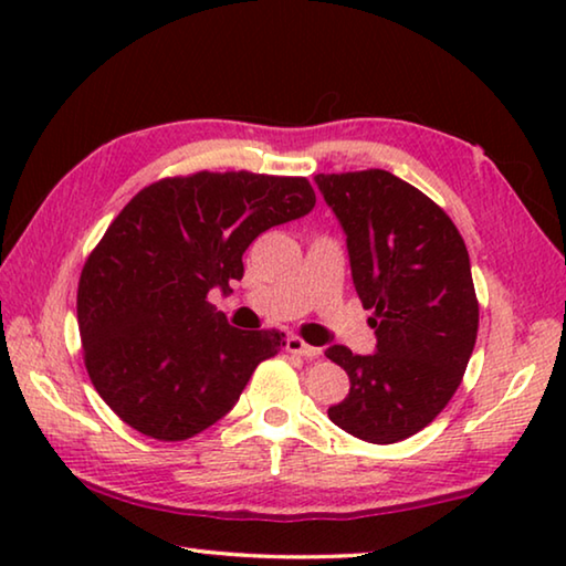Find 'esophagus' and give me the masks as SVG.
<instances>
[{
	"instance_id": "1",
	"label": "esophagus",
	"mask_w": 566,
	"mask_h": 566,
	"mask_svg": "<svg viewBox=\"0 0 566 566\" xmlns=\"http://www.w3.org/2000/svg\"><path fill=\"white\" fill-rule=\"evenodd\" d=\"M286 349H290L292 354H300V357H304V359H317L319 354H322L317 347H312V344H306L300 337L286 339Z\"/></svg>"
}]
</instances>
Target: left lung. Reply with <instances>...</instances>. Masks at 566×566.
<instances>
[{"label": "left lung", "mask_w": 566, "mask_h": 566, "mask_svg": "<svg viewBox=\"0 0 566 566\" xmlns=\"http://www.w3.org/2000/svg\"><path fill=\"white\" fill-rule=\"evenodd\" d=\"M347 234L354 290L377 337L375 354L324 352L349 375L329 407L344 432L395 444L424 429L464 377L479 304L462 234L432 199L385 169L314 177Z\"/></svg>", "instance_id": "8db88e82"}]
</instances>
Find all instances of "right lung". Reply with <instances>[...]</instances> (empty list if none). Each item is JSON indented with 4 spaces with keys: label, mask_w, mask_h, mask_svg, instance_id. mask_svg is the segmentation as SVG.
I'll return each instance as SVG.
<instances>
[{
    "label": "right lung",
    "mask_w": 566,
    "mask_h": 566,
    "mask_svg": "<svg viewBox=\"0 0 566 566\" xmlns=\"http://www.w3.org/2000/svg\"><path fill=\"white\" fill-rule=\"evenodd\" d=\"M314 202L304 177L197 171L155 181L122 209L76 292L84 364L114 415L181 442L237 405L284 334L232 327L207 294L232 292L247 247Z\"/></svg>",
    "instance_id": "add662e5"
}]
</instances>
